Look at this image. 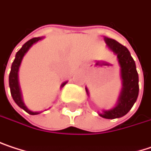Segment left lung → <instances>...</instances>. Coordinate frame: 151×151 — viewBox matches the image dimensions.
I'll list each match as a JSON object with an SVG mask.
<instances>
[{
  "mask_svg": "<svg viewBox=\"0 0 151 151\" xmlns=\"http://www.w3.org/2000/svg\"><path fill=\"white\" fill-rule=\"evenodd\" d=\"M108 48L116 55L120 66V75L122 80V89L116 106L110 109L103 110L99 115L107 119L119 118L126 115L135 103L139 94V76L134 59L126 47L116 40L105 37ZM89 95V91L85 88Z\"/></svg>",
  "mask_w": 151,
  "mask_h": 151,
  "instance_id": "1",
  "label": "left lung"
}]
</instances>
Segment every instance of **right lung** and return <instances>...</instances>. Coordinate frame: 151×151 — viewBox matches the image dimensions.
Instances as JSON below:
<instances>
[{"label":"right lung","mask_w":151,"mask_h":151,"mask_svg":"<svg viewBox=\"0 0 151 151\" xmlns=\"http://www.w3.org/2000/svg\"><path fill=\"white\" fill-rule=\"evenodd\" d=\"M42 39H43V37H35L33 38L29 41H27L23 46L22 48L18 50L16 54L15 60L11 65V70L9 73V88H10V93L11 96L14 100V101L17 103V105L23 109L26 112H27L30 115H38L40 113H42V111H31L29 110L27 106L25 105L23 99H22V93H21V90H20V86H19V82H18V70H19V67L21 64V61L24 58V56L26 55V53L28 51V50L37 42L41 41ZM68 83V81L64 82L60 88L64 87V85Z\"/></svg>","instance_id":"obj_1"}]
</instances>
